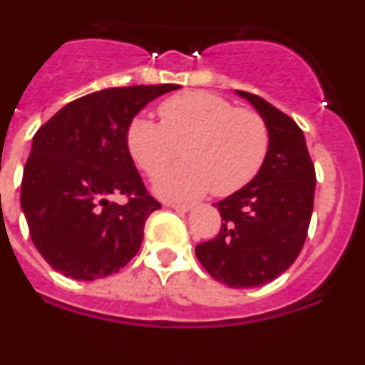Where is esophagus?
I'll list each match as a JSON object with an SVG mask.
<instances>
[{"instance_id":"34e87169","label":"esophagus","mask_w":365,"mask_h":365,"mask_svg":"<svg viewBox=\"0 0 365 365\" xmlns=\"http://www.w3.org/2000/svg\"><path fill=\"white\" fill-rule=\"evenodd\" d=\"M168 208H173V210H178V212H189V210H192V205H189V203H168Z\"/></svg>"}]
</instances>
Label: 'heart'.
Segmentation results:
<instances>
[{
  "instance_id": "obj_1",
  "label": "heart",
  "mask_w": 365,
  "mask_h": 365,
  "mask_svg": "<svg viewBox=\"0 0 365 365\" xmlns=\"http://www.w3.org/2000/svg\"><path fill=\"white\" fill-rule=\"evenodd\" d=\"M162 123L139 115L128 128L132 157L155 183L164 200H197L212 190L228 196L251 182L269 151V128L250 108H237L225 98L190 91L169 98L158 108Z\"/></svg>"
}]
</instances>
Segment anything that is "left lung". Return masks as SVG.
<instances>
[{
	"instance_id": "left-lung-1",
	"label": "left lung",
	"mask_w": 365,
	"mask_h": 365,
	"mask_svg": "<svg viewBox=\"0 0 365 365\" xmlns=\"http://www.w3.org/2000/svg\"><path fill=\"white\" fill-rule=\"evenodd\" d=\"M235 93L264 118L269 151L247 185L217 201L221 230L197 244L196 257L212 278L247 289L272 282L298 258L312 217L316 169L294 119L260 96Z\"/></svg>"
}]
</instances>
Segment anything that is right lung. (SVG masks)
Here are the masks:
<instances>
[{
	"label": "right lung",
	"instance_id": "add662e5",
	"mask_svg": "<svg viewBox=\"0 0 365 365\" xmlns=\"http://www.w3.org/2000/svg\"><path fill=\"white\" fill-rule=\"evenodd\" d=\"M175 83L112 87L60 108L35 133L21 183L31 240L55 271L98 280L139 251L146 219L160 208L128 150L133 118ZM126 195L119 205L112 195Z\"/></svg>",
	"mask_w": 365,
	"mask_h": 365
}]
</instances>
